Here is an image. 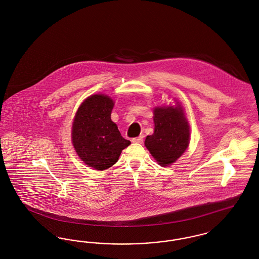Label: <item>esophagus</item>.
<instances>
[{"label": "esophagus", "mask_w": 259, "mask_h": 259, "mask_svg": "<svg viewBox=\"0 0 259 259\" xmlns=\"http://www.w3.org/2000/svg\"><path fill=\"white\" fill-rule=\"evenodd\" d=\"M143 141H144V136L143 135L139 136L137 138H133L132 139V142L136 143V144H142Z\"/></svg>", "instance_id": "34e87169"}]
</instances>
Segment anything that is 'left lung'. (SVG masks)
I'll return each mask as SVG.
<instances>
[{"mask_svg": "<svg viewBox=\"0 0 259 259\" xmlns=\"http://www.w3.org/2000/svg\"><path fill=\"white\" fill-rule=\"evenodd\" d=\"M154 133L145 141L154 159L168 166L180 158L189 145V125L181 105L157 107L153 111Z\"/></svg>", "mask_w": 259, "mask_h": 259, "instance_id": "8db88e82", "label": "left lung"}]
</instances>
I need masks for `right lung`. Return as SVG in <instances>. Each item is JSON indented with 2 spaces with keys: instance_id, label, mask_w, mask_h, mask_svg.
<instances>
[{
  "instance_id": "add662e5",
  "label": "right lung",
  "mask_w": 259,
  "mask_h": 259,
  "mask_svg": "<svg viewBox=\"0 0 259 259\" xmlns=\"http://www.w3.org/2000/svg\"><path fill=\"white\" fill-rule=\"evenodd\" d=\"M113 106L112 99L107 95H91L80 105L74 116L72 127L74 149L79 158L95 170L109 169L131 144L111 121Z\"/></svg>"
}]
</instances>
